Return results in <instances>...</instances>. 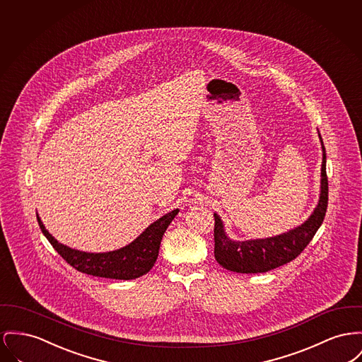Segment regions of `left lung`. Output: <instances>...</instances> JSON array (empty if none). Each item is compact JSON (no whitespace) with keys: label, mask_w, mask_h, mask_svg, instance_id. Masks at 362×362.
I'll list each match as a JSON object with an SVG mask.
<instances>
[{"label":"left lung","mask_w":362,"mask_h":362,"mask_svg":"<svg viewBox=\"0 0 362 362\" xmlns=\"http://www.w3.org/2000/svg\"><path fill=\"white\" fill-rule=\"evenodd\" d=\"M320 142L322 148V164L319 204L303 224L284 234L240 242L227 236L220 216L214 213V257L223 268L238 274L268 272L297 258L309 245L322 224L328 205L327 156L321 136Z\"/></svg>","instance_id":"obj_1"}]
</instances>
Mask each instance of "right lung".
<instances>
[{
    "label": "right lung",
    "mask_w": 362,
    "mask_h": 362,
    "mask_svg": "<svg viewBox=\"0 0 362 362\" xmlns=\"http://www.w3.org/2000/svg\"><path fill=\"white\" fill-rule=\"evenodd\" d=\"M177 213L179 209L167 213L151 223L134 242L119 250L107 253H87L71 249L49 234L38 214L37 218L41 231L54 250L76 271L93 276L131 280L148 274L153 268L158 257L163 235Z\"/></svg>",
    "instance_id": "add662e5"
}]
</instances>
